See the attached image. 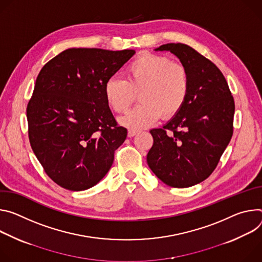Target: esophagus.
<instances>
[{"label":"esophagus","instance_id":"esophagus-1","mask_svg":"<svg viewBox=\"0 0 262 262\" xmlns=\"http://www.w3.org/2000/svg\"><path fill=\"white\" fill-rule=\"evenodd\" d=\"M137 133H138L137 130H134V129H129V130H128V136H129V137H133V136H135Z\"/></svg>","mask_w":262,"mask_h":262}]
</instances>
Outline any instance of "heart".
<instances>
[{"instance_id":"1","label":"heart","mask_w":262,"mask_h":262,"mask_svg":"<svg viewBox=\"0 0 262 262\" xmlns=\"http://www.w3.org/2000/svg\"><path fill=\"white\" fill-rule=\"evenodd\" d=\"M190 87L187 69L168 57L143 54L126 68V80L110 77L104 86L109 107L116 113H126L138 94L140 104L121 123L131 129H141L155 123L160 116L171 119L184 106Z\"/></svg>"}]
</instances>
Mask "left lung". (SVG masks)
<instances>
[{
    "instance_id": "8db88e82",
    "label": "left lung",
    "mask_w": 262,
    "mask_h": 262,
    "mask_svg": "<svg viewBox=\"0 0 262 262\" xmlns=\"http://www.w3.org/2000/svg\"><path fill=\"white\" fill-rule=\"evenodd\" d=\"M156 51L175 54L187 69L190 87L184 106L162 128L152 129L147 161L166 185L185 188L207 179L233 134L235 104L219 68L184 43Z\"/></svg>"
}]
</instances>
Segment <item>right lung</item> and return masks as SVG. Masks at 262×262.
I'll use <instances>...</instances> for the list:
<instances>
[{"mask_svg": "<svg viewBox=\"0 0 262 262\" xmlns=\"http://www.w3.org/2000/svg\"><path fill=\"white\" fill-rule=\"evenodd\" d=\"M134 50L68 49L39 72L27 106L31 148L47 175L74 191L96 185L127 137L104 95Z\"/></svg>", "mask_w": 262, "mask_h": 262, "instance_id": "1", "label": "right lung"}]
</instances>
